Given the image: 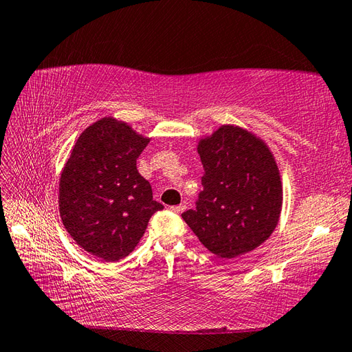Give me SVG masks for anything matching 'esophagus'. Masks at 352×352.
<instances>
[{"instance_id":"esophagus-1","label":"esophagus","mask_w":352,"mask_h":352,"mask_svg":"<svg viewBox=\"0 0 352 352\" xmlns=\"http://www.w3.org/2000/svg\"><path fill=\"white\" fill-rule=\"evenodd\" d=\"M170 210L174 213H183L186 210V206L184 204H178V206H172Z\"/></svg>"}]
</instances>
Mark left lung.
Here are the masks:
<instances>
[{
    "label": "left lung",
    "mask_w": 352,
    "mask_h": 352,
    "mask_svg": "<svg viewBox=\"0 0 352 352\" xmlns=\"http://www.w3.org/2000/svg\"><path fill=\"white\" fill-rule=\"evenodd\" d=\"M204 166L195 210L184 222L206 248L222 258L256 250L280 221L283 186L278 166L265 140L237 125H221L199 139Z\"/></svg>",
    "instance_id": "1"
}]
</instances>
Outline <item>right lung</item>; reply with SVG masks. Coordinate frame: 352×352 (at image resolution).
I'll return each mask as SVG.
<instances>
[{
	"label": "right lung",
	"instance_id": "add662e5",
	"mask_svg": "<svg viewBox=\"0 0 352 352\" xmlns=\"http://www.w3.org/2000/svg\"><path fill=\"white\" fill-rule=\"evenodd\" d=\"M149 138L106 116L80 134L58 183V210L81 248L106 261L130 256L163 208L136 160Z\"/></svg>",
	"mask_w": 352,
	"mask_h": 352
}]
</instances>
